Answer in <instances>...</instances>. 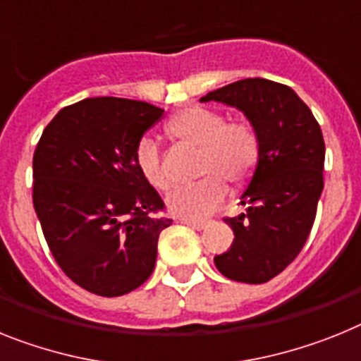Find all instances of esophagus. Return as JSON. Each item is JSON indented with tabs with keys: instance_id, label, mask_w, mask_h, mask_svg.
<instances>
[{
	"instance_id": "esophagus-1",
	"label": "esophagus",
	"mask_w": 361,
	"mask_h": 361,
	"mask_svg": "<svg viewBox=\"0 0 361 361\" xmlns=\"http://www.w3.org/2000/svg\"><path fill=\"white\" fill-rule=\"evenodd\" d=\"M181 222L185 224V226L192 227V229H204L207 226V222H204V220H187V218H183Z\"/></svg>"
}]
</instances>
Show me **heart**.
<instances>
[{
	"label": "heart",
	"instance_id": "obj_1",
	"mask_svg": "<svg viewBox=\"0 0 361 361\" xmlns=\"http://www.w3.org/2000/svg\"><path fill=\"white\" fill-rule=\"evenodd\" d=\"M174 141L200 148V174L196 183L178 189L169 196V209L187 220L213 213L227 195L226 181L235 189L246 187L260 163L259 130L246 119L227 121V115L214 108L190 106L172 115L165 126ZM135 165L145 180L159 190L171 187L163 169L156 141L145 137L135 148Z\"/></svg>",
	"mask_w": 361,
	"mask_h": 361
}]
</instances>
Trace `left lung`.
<instances>
[{"instance_id": "obj_1", "label": "left lung", "mask_w": 361, "mask_h": 361, "mask_svg": "<svg viewBox=\"0 0 361 361\" xmlns=\"http://www.w3.org/2000/svg\"><path fill=\"white\" fill-rule=\"evenodd\" d=\"M200 101L235 106L259 130V169L240 198L246 211L224 218L235 238L214 264L231 281L268 283L299 255L316 218L325 165L319 123L292 87L266 78L237 80Z\"/></svg>"}]
</instances>
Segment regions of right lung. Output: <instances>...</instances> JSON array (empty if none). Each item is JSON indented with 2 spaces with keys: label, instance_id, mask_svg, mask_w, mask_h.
Returning <instances> with one entry per match:
<instances>
[{
  "label": "right lung",
  "instance_id": "add662e5",
  "mask_svg": "<svg viewBox=\"0 0 361 361\" xmlns=\"http://www.w3.org/2000/svg\"><path fill=\"white\" fill-rule=\"evenodd\" d=\"M163 110L95 97L66 106L32 157V204L51 253L73 283L102 298L132 292L154 271L172 224L135 165V148Z\"/></svg>",
  "mask_w": 361,
  "mask_h": 361
}]
</instances>
